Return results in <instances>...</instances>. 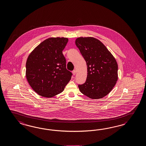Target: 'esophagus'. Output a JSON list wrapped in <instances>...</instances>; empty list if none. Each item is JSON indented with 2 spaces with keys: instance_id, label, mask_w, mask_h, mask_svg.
<instances>
[{
  "instance_id": "1",
  "label": "esophagus",
  "mask_w": 146,
  "mask_h": 146,
  "mask_svg": "<svg viewBox=\"0 0 146 146\" xmlns=\"http://www.w3.org/2000/svg\"><path fill=\"white\" fill-rule=\"evenodd\" d=\"M72 74H73V75H76V70H73V71H72Z\"/></svg>"
}]
</instances>
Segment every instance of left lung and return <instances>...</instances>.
Here are the masks:
<instances>
[{
	"instance_id": "left-lung-1",
	"label": "left lung",
	"mask_w": 146,
	"mask_h": 146,
	"mask_svg": "<svg viewBox=\"0 0 146 146\" xmlns=\"http://www.w3.org/2000/svg\"><path fill=\"white\" fill-rule=\"evenodd\" d=\"M75 44L88 66L86 80L78 85L80 91L92 99L102 98L111 92L118 80L116 59L95 38H77Z\"/></svg>"
}]
</instances>
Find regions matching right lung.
<instances>
[{
  "instance_id": "right-lung-1",
  "label": "right lung",
  "mask_w": 146,
  "mask_h": 146,
  "mask_svg": "<svg viewBox=\"0 0 146 146\" xmlns=\"http://www.w3.org/2000/svg\"><path fill=\"white\" fill-rule=\"evenodd\" d=\"M68 42L64 37H51L38 45L28 56L25 75L38 94L52 98L63 91L72 73L66 68L62 50Z\"/></svg>"
}]
</instances>
